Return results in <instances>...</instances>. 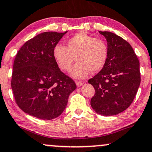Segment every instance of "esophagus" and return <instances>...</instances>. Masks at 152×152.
Here are the masks:
<instances>
[{
	"instance_id": "esophagus-1",
	"label": "esophagus",
	"mask_w": 152,
	"mask_h": 152,
	"mask_svg": "<svg viewBox=\"0 0 152 152\" xmlns=\"http://www.w3.org/2000/svg\"><path fill=\"white\" fill-rule=\"evenodd\" d=\"M83 83H84V82L79 81V80H76V84L78 87H80V86H82L83 85Z\"/></svg>"
}]
</instances>
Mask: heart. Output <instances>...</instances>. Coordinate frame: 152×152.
<instances>
[{
    "label": "heart",
    "instance_id": "heart-1",
    "mask_svg": "<svg viewBox=\"0 0 152 152\" xmlns=\"http://www.w3.org/2000/svg\"><path fill=\"white\" fill-rule=\"evenodd\" d=\"M66 46L57 44L53 50V55L60 69L69 71L75 60L78 61L70 74L75 78H84L92 73L100 71L106 64L108 49L101 39L78 32L67 41Z\"/></svg>",
    "mask_w": 152,
    "mask_h": 152
}]
</instances>
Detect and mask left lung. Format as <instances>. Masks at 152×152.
<instances>
[{
	"label": "left lung",
	"mask_w": 152,
	"mask_h": 152,
	"mask_svg": "<svg viewBox=\"0 0 152 152\" xmlns=\"http://www.w3.org/2000/svg\"><path fill=\"white\" fill-rule=\"evenodd\" d=\"M107 42L106 64L88 83L95 88L92 108L102 116H114L126 110L140 84V62L131 45L112 32L99 31Z\"/></svg>",
	"instance_id": "left-lung-1"
}]
</instances>
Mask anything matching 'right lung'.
<instances>
[{
	"mask_svg": "<svg viewBox=\"0 0 152 152\" xmlns=\"http://www.w3.org/2000/svg\"><path fill=\"white\" fill-rule=\"evenodd\" d=\"M43 32L26 42L15 57L11 87L15 101L26 114L43 120L60 116L76 86L61 72L53 55L66 34Z\"/></svg>",
	"mask_w": 152,
	"mask_h": 152,
	"instance_id": "1",
	"label": "right lung"
}]
</instances>
